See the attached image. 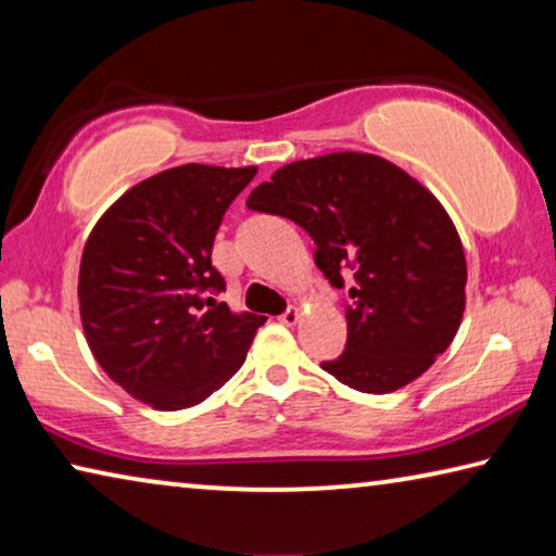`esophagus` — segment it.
I'll return each mask as SVG.
<instances>
[{
  "label": "esophagus",
  "instance_id": "esophagus-1",
  "mask_svg": "<svg viewBox=\"0 0 556 556\" xmlns=\"http://www.w3.org/2000/svg\"><path fill=\"white\" fill-rule=\"evenodd\" d=\"M299 318H301V312H299V308H296V306H289L287 312L279 316V321L285 324V326H294V324L299 321Z\"/></svg>",
  "mask_w": 556,
  "mask_h": 556
}]
</instances>
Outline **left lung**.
Returning a JSON list of instances; mask_svg holds the SVG:
<instances>
[{
  "label": "left lung",
  "instance_id": "8db88e82",
  "mask_svg": "<svg viewBox=\"0 0 556 556\" xmlns=\"http://www.w3.org/2000/svg\"><path fill=\"white\" fill-rule=\"evenodd\" d=\"M248 208L281 215L316 244V267L348 289L345 351L321 363L357 392L417 380L454 341L466 306L460 238L434 195L375 154L294 162L250 193Z\"/></svg>",
  "mask_w": 556,
  "mask_h": 556
}]
</instances>
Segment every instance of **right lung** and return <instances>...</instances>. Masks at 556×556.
Segmentation results:
<instances>
[{"instance_id":"1","label":"right lung","mask_w":556,"mask_h":556,"mask_svg":"<svg viewBox=\"0 0 556 556\" xmlns=\"http://www.w3.org/2000/svg\"><path fill=\"white\" fill-rule=\"evenodd\" d=\"M257 168L184 164L122 195L92 228L80 260L83 331L100 368L154 409H186L240 370L267 316L215 296L213 240Z\"/></svg>"}]
</instances>
